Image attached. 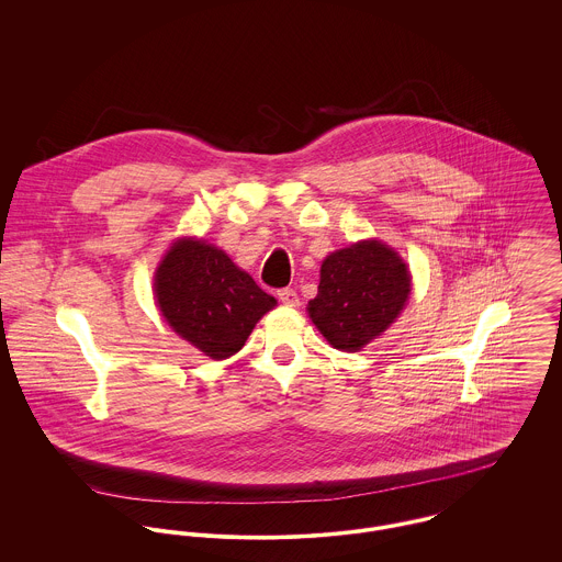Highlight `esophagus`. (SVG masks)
Instances as JSON below:
<instances>
[{
	"instance_id": "1",
	"label": "esophagus",
	"mask_w": 562,
	"mask_h": 562,
	"mask_svg": "<svg viewBox=\"0 0 562 562\" xmlns=\"http://www.w3.org/2000/svg\"><path fill=\"white\" fill-rule=\"evenodd\" d=\"M277 296H279V301H281L283 305H288V307H296V305H299V294H296L292 288L279 290Z\"/></svg>"
}]
</instances>
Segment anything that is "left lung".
<instances>
[{"mask_svg":"<svg viewBox=\"0 0 562 562\" xmlns=\"http://www.w3.org/2000/svg\"><path fill=\"white\" fill-rule=\"evenodd\" d=\"M411 274L401 255L381 240H363L330 252L321 268L310 318L326 341L357 352L401 316Z\"/></svg>","mask_w":562,"mask_h":562,"instance_id":"left-lung-1","label":"left lung"}]
</instances>
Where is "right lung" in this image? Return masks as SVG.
Segmentation results:
<instances>
[{"label": "right lung", "mask_w": 562, "mask_h": 562, "mask_svg": "<svg viewBox=\"0 0 562 562\" xmlns=\"http://www.w3.org/2000/svg\"><path fill=\"white\" fill-rule=\"evenodd\" d=\"M154 292L164 321L210 359H227L277 301L225 250L196 238L175 241L156 270Z\"/></svg>", "instance_id": "1"}]
</instances>
